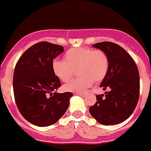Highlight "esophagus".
<instances>
[{
	"label": "esophagus",
	"mask_w": 151,
	"mask_h": 151,
	"mask_svg": "<svg viewBox=\"0 0 151 151\" xmlns=\"http://www.w3.org/2000/svg\"><path fill=\"white\" fill-rule=\"evenodd\" d=\"M76 94L80 95V96H82V97H84V96H85V93H76Z\"/></svg>",
	"instance_id": "1"
}]
</instances>
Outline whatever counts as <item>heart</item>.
I'll use <instances>...</instances> for the list:
<instances>
[{
  "label": "heart",
  "mask_w": 151,
  "mask_h": 151,
  "mask_svg": "<svg viewBox=\"0 0 151 151\" xmlns=\"http://www.w3.org/2000/svg\"><path fill=\"white\" fill-rule=\"evenodd\" d=\"M110 61L102 50L92 48H73L65 53V60L55 59L52 63L54 75L60 81H69L78 69L79 77L63 85L68 92H84L95 82H100L108 73Z\"/></svg>",
  "instance_id": "b5f03b06"
}]
</instances>
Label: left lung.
Segmentation results:
<instances>
[{
	"label": "left lung",
	"instance_id": "obj_1",
	"mask_svg": "<svg viewBox=\"0 0 151 151\" xmlns=\"http://www.w3.org/2000/svg\"><path fill=\"white\" fill-rule=\"evenodd\" d=\"M93 47L107 54L110 67L100 84L104 94L96 96L97 101L89 113L101 124H118L126 120L135 110L140 94L137 67L128 52L117 44L105 41Z\"/></svg>",
	"mask_w": 151,
	"mask_h": 151
}]
</instances>
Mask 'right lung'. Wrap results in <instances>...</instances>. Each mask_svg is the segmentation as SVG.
<instances>
[{"instance_id": "add662e5", "label": "right lung", "mask_w": 151, "mask_h": 151, "mask_svg": "<svg viewBox=\"0 0 151 151\" xmlns=\"http://www.w3.org/2000/svg\"><path fill=\"white\" fill-rule=\"evenodd\" d=\"M59 45L41 41L19 58L13 88L17 107L23 118L39 127L55 124L67 111L72 93H55L60 80L52 69L53 60L63 52Z\"/></svg>"}]
</instances>
